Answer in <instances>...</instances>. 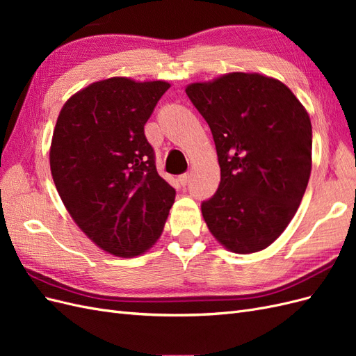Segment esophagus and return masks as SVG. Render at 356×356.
Wrapping results in <instances>:
<instances>
[{
  "mask_svg": "<svg viewBox=\"0 0 356 356\" xmlns=\"http://www.w3.org/2000/svg\"><path fill=\"white\" fill-rule=\"evenodd\" d=\"M188 179H190V174H188V172H186V174H181V175L178 177V181H179L181 186H187Z\"/></svg>",
  "mask_w": 356,
  "mask_h": 356,
  "instance_id": "1",
  "label": "esophagus"
}]
</instances>
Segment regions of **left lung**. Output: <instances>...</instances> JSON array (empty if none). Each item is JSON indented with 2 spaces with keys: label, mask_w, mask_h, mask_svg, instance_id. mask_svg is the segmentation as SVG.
Returning a JSON list of instances; mask_svg holds the SVG:
<instances>
[{
  "label": "left lung",
  "mask_w": 356,
  "mask_h": 356,
  "mask_svg": "<svg viewBox=\"0 0 356 356\" xmlns=\"http://www.w3.org/2000/svg\"><path fill=\"white\" fill-rule=\"evenodd\" d=\"M207 120L221 181L202 202L211 233L238 254L261 251L293 220L312 169V124L284 83L232 72L186 89Z\"/></svg>",
  "instance_id": "8db88e82"
}]
</instances>
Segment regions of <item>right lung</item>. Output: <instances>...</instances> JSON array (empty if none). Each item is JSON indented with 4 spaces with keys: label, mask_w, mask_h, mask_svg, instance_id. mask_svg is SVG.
<instances>
[{
    "label": "right lung",
    "mask_w": 356,
    "mask_h": 356,
    "mask_svg": "<svg viewBox=\"0 0 356 356\" xmlns=\"http://www.w3.org/2000/svg\"><path fill=\"white\" fill-rule=\"evenodd\" d=\"M166 81L113 77L65 102L50 148V169L72 220L104 251L136 257L163 230L175 188L157 174L144 134Z\"/></svg>",
    "instance_id": "add662e5"
}]
</instances>
